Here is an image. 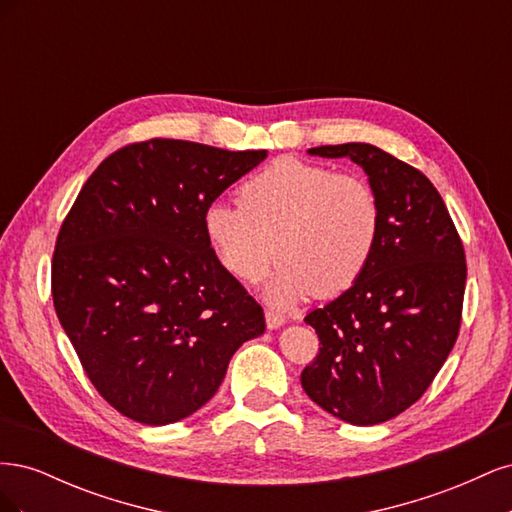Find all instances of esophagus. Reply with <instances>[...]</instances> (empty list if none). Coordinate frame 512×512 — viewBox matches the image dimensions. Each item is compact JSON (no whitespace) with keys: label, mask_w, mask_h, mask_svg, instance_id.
Returning <instances> with one entry per match:
<instances>
[{"label":"esophagus","mask_w":512,"mask_h":512,"mask_svg":"<svg viewBox=\"0 0 512 512\" xmlns=\"http://www.w3.org/2000/svg\"><path fill=\"white\" fill-rule=\"evenodd\" d=\"M265 320H267V327L271 329V331H275V329H280L282 324L286 322L284 320V316H280V314H275V312H267L265 314Z\"/></svg>","instance_id":"1"}]
</instances>
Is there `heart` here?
Returning a JSON list of instances; mask_svg holds the SVG:
<instances>
[{
  "instance_id": "b5f03b06",
  "label": "heart",
  "mask_w": 512,
  "mask_h": 512,
  "mask_svg": "<svg viewBox=\"0 0 512 512\" xmlns=\"http://www.w3.org/2000/svg\"><path fill=\"white\" fill-rule=\"evenodd\" d=\"M239 207L215 200L203 213V230L222 267L241 282H258L277 258L282 265L265 286L275 307H292L352 288L374 256L380 237V203L359 175L301 160H275L247 179Z\"/></svg>"
}]
</instances>
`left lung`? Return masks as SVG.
<instances>
[{
    "label": "left lung",
    "instance_id": "8db88e82",
    "mask_svg": "<svg viewBox=\"0 0 512 512\" xmlns=\"http://www.w3.org/2000/svg\"><path fill=\"white\" fill-rule=\"evenodd\" d=\"M307 153L348 158L365 170L380 203V237L359 282L305 316L322 348L301 384L342 421L378 425L410 408L451 354L466 254L442 196L421 170L369 143Z\"/></svg>",
    "mask_w": 512,
    "mask_h": 512
}]
</instances>
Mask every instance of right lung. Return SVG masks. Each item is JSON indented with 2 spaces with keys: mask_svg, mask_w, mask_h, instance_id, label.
Here are the masks:
<instances>
[{
  "mask_svg": "<svg viewBox=\"0 0 512 512\" xmlns=\"http://www.w3.org/2000/svg\"><path fill=\"white\" fill-rule=\"evenodd\" d=\"M267 151L173 138L123 147L76 196L53 254L57 318L98 393L143 425L194 414L262 307L211 250L203 213Z\"/></svg>",
  "mask_w": 512,
  "mask_h": 512,
  "instance_id": "obj_1",
  "label": "right lung"
}]
</instances>
